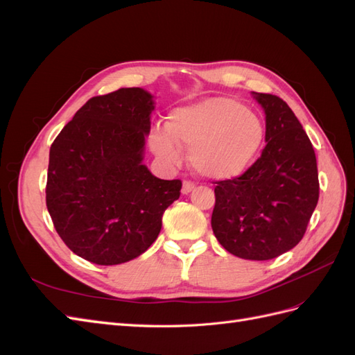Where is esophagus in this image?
<instances>
[{
  "label": "esophagus",
  "instance_id": "obj_1",
  "mask_svg": "<svg viewBox=\"0 0 355 355\" xmlns=\"http://www.w3.org/2000/svg\"><path fill=\"white\" fill-rule=\"evenodd\" d=\"M194 188H196V184H194V182H191V180H184V185H182V194L187 196V194H189L191 191H194Z\"/></svg>",
  "mask_w": 355,
  "mask_h": 355
}]
</instances>
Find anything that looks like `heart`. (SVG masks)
Returning <instances> with one entry per match:
<instances>
[{
	"mask_svg": "<svg viewBox=\"0 0 355 355\" xmlns=\"http://www.w3.org/2000/svg\"><path fill=\"white\" fill-rule=\"evenodd\" d=\"M265 139L261 118L231 98H210L170 115L168 128L151 133L153 151L166 163L180 159V145L191 148L189 161L198 175L225 180L250 167Z\"/></svg>",
	"mask_w": 355,
	"mask_h": 355,
	"instance_id": "heart-1",
	"label": "heart"
}]
</instances>
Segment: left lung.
Returning <instances> with one entry per match:
<instances>
[{
	"instance_id": "1",
	"label": "left lung",
	"mask_w": 355,
	"mask_h": 355,
	"mask_svg": "<svg viewBox=\"0 0 355 355\" xmlns=\"http://www.w3.org/2000/svg\"><path fill=\"white\" fill-rule=\"evenodd\" d=\"M254 98L266 115V145L241 176L213 182L211 228L234 256L268 261L302 240L320 184L314 148L293 111L278 96Z\"/></svg>"
}]
</instances>
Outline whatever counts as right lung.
<instances>
[{
	"label": "right lung",
	"instance_id": "right-lung-1",
	"mask_svg": "<svg viewBox=\"0 0 355 355\" xmlns=\"http://www.w3.org/2000/svg\"><path fill=\"white\" fill-rule=\"evenodd\" d=\"M153 96L130 87L94 96L50 148L46 202L69 249L96 265H118L149 249L182 182L148 170L145 137Z\"/></svg>",
	"mask_w": 355,
	"mask_h": 355
}]
</instances>
